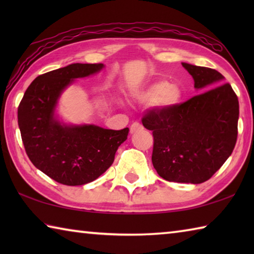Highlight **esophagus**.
I'll return each instance as SVG.
<instances>
[{
	"label": "esophagus",
	"instance_id": "obj_1",
	"mask_svg": "<svg viewBox=\"0 0 254 254\" xmlns=\"http://www.w3.org/2000/svg\"><path fill=\"white\" fill-rule=\"evenodd\" d=\"M140 130H143V127L141 126L140 123H137V122H134L131 126V127H130V133L132 134V133H134V132H136V131H140Z\"/></svg>",
	"mask_w": 254,
	"mask_h": 254
}]
</instances>
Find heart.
<instances>
[{
  "label": "heart",
  "mask_w": 254,
  "mask_h": 254,
  "mask_svg": "<svg viewBox=\"0 0 254 254\" xmlns=\"http://www.w3.org/2000/svg\"><path fill=\"white\" fill-rule=\"evenodd\" d=\"M183 97L182 88L177 84L156 81L135 94L140 103H152L153 107L160 111H169L177 106Z\"/></svg>",
  "instance_id": "heart-1"
}]
</instances>
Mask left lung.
<instances>
[{
	"label": "left lung",
	"instance_id": "1",
	"mask_svg": "<svg viewBox=\"0 0 254 254\" xmlns=\"http://www.w3.org/2000/svg\"><path fill=\"white\" fill-rule=\"evenodd\" d=\"M196 89L214 88L169 111L151 110L142 124L152 131V163L161 178L201 184L221 168L238 137L239 101L217 70L183 63ZM221 85H220L219 84Z\"/></svg>",
	"mask_w": 254,
	"mask_h": 254
}]
</instances>
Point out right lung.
I'll list each match as a JSON object with an SVG mask.
<instances>
[{
    "label": "right lung",
    "instance_id": "obj_1",
    "mask_svg": "<svg viewBox=\"0 0 254 254\" xmlns=\"http://www.w3.org/2000/svg\"><path fill=\"white\" fill-rule=\"evenodd\" d=\"M103 68V64H71L38 76L19 105L18 123L29 159L48 177L67 186L97 179L127 139L128 127L115 131L94 124H66L56 114L68 86Z\"/></svg>",
    "mask_w": 254,
    "mask_h": 254
}]
</instances>
